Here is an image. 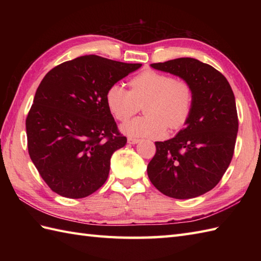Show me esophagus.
I'll list each match as a JSON object with an SVG mask.
<instances>
[{
	"label": "esophagus",
	"mask_w": 261,
	"mask_h": 261,
	"mask_svg": "<svg viewBox=\"0 0 261 261\" xmlns=\"http://www.w3.org/2000/svg\"><path fill=\"white\" fill-rule=\"evenodd\" d=\"M139 141L140 140L136 139V138H127V143H130V145H137Z\"/></svg>",
	"instance_id": "1"
}]
</instances>
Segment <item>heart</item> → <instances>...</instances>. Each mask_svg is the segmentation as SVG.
<instances>
[{"instance_id": "1", "label": "heart", "mask_w": 261, "mask_h": 261, "mask_svg": "<svg viewBox=\"0 0 261 261\" xmlns=\"http://www.w3.org/2000/svg\"><path fill=\"white\" fill-rule=\"evenodd\" d=\"M130 91L120 84L111 85L107 107L118 121H126L143 107L145 116L121 125V131L131 138H163L167 127L184 126L194 107V90L186 80L148 69L129 81Z\"/></svg>"}]
</instances>
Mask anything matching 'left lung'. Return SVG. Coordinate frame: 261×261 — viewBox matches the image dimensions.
Segmentation results:
<instances>
[{
    "mask_svg": "<svg viewBox=\"0 0 261 261\" xmlns=\"http://www.w3.org/2000/svg\"><path fill=\"white\" fill-rule=\"evenodd\" d=\"M151 67L190 83L194 107L178 135L154 142L156 153L147 167L149 179L166 196L203 195L218 185L233 157L239 127L234 94L219 70L197 59L177 58Z\"/></svg>",
    "mask_w": 261,
    "mask_h": 261,
    "instance_id": "left-lung-1",
    "label": "left lung"
}]
</instances>
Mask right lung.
<instances>
[{
	"instance_id": "add662e5",
	"label": "right lung",
	"mask_w": 261,
	"mask_h": 261,
	"mask_svg": "<svg viewBox=\"0 0 261 261\" xmlns=\"http://www.w3.org/2000/svg\"><path fill=\"white\" fill-rule=\"evenodd\" d=\"M141 67L95 55L48 71L25 120L28 151L50 190L83 198L102 187L110 159L124 147L105 102L108 88Z\"/></svg>"
}]
</instances>
